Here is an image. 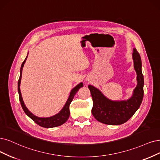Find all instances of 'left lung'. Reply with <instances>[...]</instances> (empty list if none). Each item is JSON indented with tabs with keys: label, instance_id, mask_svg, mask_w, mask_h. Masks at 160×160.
Instances as JSON below:
<instances>
[{
	"label": "left lung",
	"instance_id": "obj_1",
	"mask_svg": "<svg viewBox=\"0 0 160 160\" xmlns=\"http://www.w3.org/2000/svg\"><path fill=\"white\" fill-rule=\"evenodd\" d=\"M132 58L134 67L137 74V86L131 98L127 101L114 102L105 98L102 92L89 85L93 99L92 113L95 119L106 125H119L125 123L133 116L140 108L144 96V76L142 72V61L140 54L135 48Z\"/></svg>",
	"mask_w": 160,
	"mask_h": 160
}]
</instances>
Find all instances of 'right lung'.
Returning <instances> with one entry per match:
<instances>
[{
	"mask_svg": "<svg viewBox=\"0 0 160 160\" xmlns=\"http://www.w3.org/2000/svg\"><path fill=\"white\" fill-rule=\"evenodd\" d=\"M28 57V56H27ZM27 57L25 58V60L23 61V62L22 64V66L20 68V78L18 80V91L19 93V99H20V102L22 105V108L23 109V110L24 111L25 113L29 117H30L31 119L35 122L37 123L38 125L44 127V128H52V127H58L60 125H62V124H64L65 122H66L68 117L70 116V110H69V106L70 103L72 102V99L74 98V96H75V94L76 93V92H78V90L80 89L81 87L83 86V84L82 82L80 83L79 84L77 85L76 87H74L73 89L71 91L69 98L67 100V102L66 103V104L64 105V108H62V109L59 112V113L54 116L51 117H47V118H40V117H38L36 116H35L34 115H33L30 111H29L27 108L26 107V105L23 102V99L22 98V95H21V92H20V82H21V78H22V69H23V67L24 65V63L26 61Z\"/></svg>",
	"mask_w": 160,
	"mask_h": 160,
	"instance_id": "right-lung-1",
	"label": "right lung"
}]
</instances>
